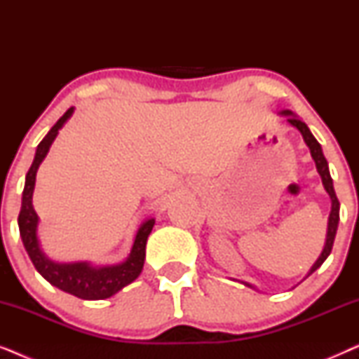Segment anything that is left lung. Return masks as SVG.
Here are the masks:
<instances>
[{"mask_svg": "<svg viewBox=\"0 0 359 359\" xmlns=\"http://www.w3.org/2000/svg\"><path fill=\"white\" fill-rule=\"evenodd\" d=\"M284 114H292L291 111H284ZM287 121L291 122L294 127H297L299 130H301V134L304 137V140H306V144L309 149H311V154H312V158L316 160V165H317V171L320 173L322 176V183L325 186L327 193L330 194V199H332V212H330V217H328V232H327V242H325V247H323V252L318 259L313 264L311 271L309 274H312L316 271L317 268L322 266V263L325 262L328 255L332 252V247H333V240H335V235H337V227H338V220H340V203H338V198L335 194V189H333V181H332V176H330V171H328V163L325 160V156L322 154V147L318 142L316 140V137L312 135V132L309 130V127L306 126V122H302L301 119H297V117H287ZM307 274V276H309ZM247 286H250L248 283H245Z\"/></svg>", "mask_w": 359, "mask_h": 359, "instance_id": "1", "label": "left lung"}]
</instances>
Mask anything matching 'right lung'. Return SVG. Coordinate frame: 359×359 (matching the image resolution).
<instances>
[{"mask_svg":"<svg viewBox=\"0 0 359 359\" xmlns=\"http://www.w3.org/2000/svg\"><path fill=\"white\" fill-rule=\"evenodd\" d=\"M73 107H70L57 124L48 130V134L43 137V140L37 145L36 158H34L31 168L26 175V186L22 191V205L19 212L18 224L19 233H21L24 248L34 263V266L48 283L57 286L62 291L73 296L86 299V301H96V299H107L112 294L121 291L122 287L130 284L139 276L142 268H144L145 259V245L147 238L154 229L155 220L150 219L144 222V225L137 232L134 247H132L130 257L124 263L116 264V266H104V268H93L86 263H72V264H60L53 263L50 259L43 257V253L39 248L36 227H37V214L32 208V191L36 184V173L39 165L46 158L48 149H50L53 139L58 134V129L65 124V121L72 116Z\"/></svg>","mask_w":359,"mask_h":359,"instance_id":"add662e5","label":"right lung"}]
</instances>
